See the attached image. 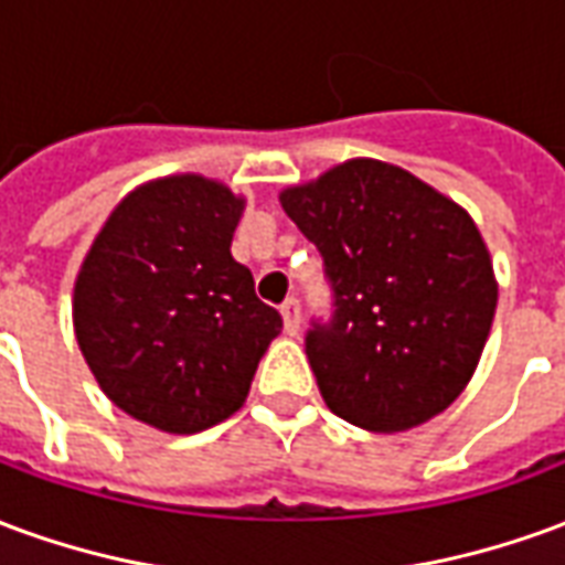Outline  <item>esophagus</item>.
Instances as JSON below:
<instances>
[{
  "instance_id": "1",
  "label": "esophagus",
  "mask_w": 565,
  "mask_h": 565,
  "mask_svg": "<svg viewBox=\"0 0 565 565\" xmlns=\"http://www.w3.org/2000/svg\"><path fill=\"white\" fill-rule=\"evenodd\" d=\"M281 318H284V332L287 335H296L299 332V323H302V308H299V299H284L281 306Z\"/></svg>"
}]
</instances>
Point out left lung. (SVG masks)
<instances>
[{
    "instance_id": "8db88e82",
    "label": "left lung",
    "mask_w": 565,
    "mask_h": 565,
    "mask_svg": "<svg viewBox=\"0 0 565 565\" xmlns=\"http://www.w3.org/2000/svg\"><path fill=\"white\" fill-rule=\"evenodd\" d=\"M278 199L318 245L335 294V320L306 339L327 408L369 433L441 415L472 381L497 315L493 259L472 214L372 157Z\"/></svg>"
}]
</instances>
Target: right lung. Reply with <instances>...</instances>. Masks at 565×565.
I'll use <instances>...</instances> for the list:
<instances>
[{
  "instance_id": "add662e5",
  "label": "right lung",
  "mask_w": 565,
  "mask_h": 565,
  "mask_svg": "<svg viewBox=\"0 0 565 565\" xmlns=\"http://www.w3.org/2000/svg\"><path fill=\"white\" fill-rule=\"evenodd\" d=\"M245 196L184 172L120 199L81 263L75 339L111 403L172 436L202 433L247 399L281 315L233 259Z\"/></svg>"
}]
</instances>
